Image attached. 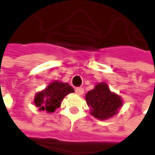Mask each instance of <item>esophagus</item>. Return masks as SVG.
<instances>
[{"mask_svg": "<svg viewBox=\"0 0 155 155\" xmlns=\"http://www.w3.org/2000/svg\"><path fill=\"white\" fill-rule=\"evenodd\" d=\"M75 93L77 94H84V88L83 87H76L75 88Z\"/></svg>", "mask_w": 155, "mask_h": 155, "instance_id": "1", "label": "esophagus"}]
</instances>
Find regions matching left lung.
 Instances as JSON below:
<instances>
[{"instance_id": "left-lung-1", "label": "left lung", "mask_w": 155, "mask_h": 155, "mask_svg": "<svg viewBox=\"0 0 155 155\" xmlns=\"http://www.w3.org/2000/svg\"><path fill=\"white\" fill-rule=\"evenodd\" d=\"M85 98L91 114L99 119H107L116 115L117 109L122 106L121 99L111 93L104 83L96 84L94 89L86 94Z\"/></svg>"}]
</instances>
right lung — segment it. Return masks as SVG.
I'll return each instance as SVG.
<instances>
[{"instance_id": "1", "label": "right lung", "mask_w": 155, "mask_h": 155, "mask_svg": "<svg viewBox=\"0 0 155 155\" xmlns=\"http://www.w3.org/2000/svg\"><path fill=\"white\" fill-rule=\"evenodd\" d=\"M73 92V88L69 84L53 82L44 91L37 94L35 104L39 107V110L54 112L61 106L62 99L68 94Z\"/></svg>"}]
</instances>
